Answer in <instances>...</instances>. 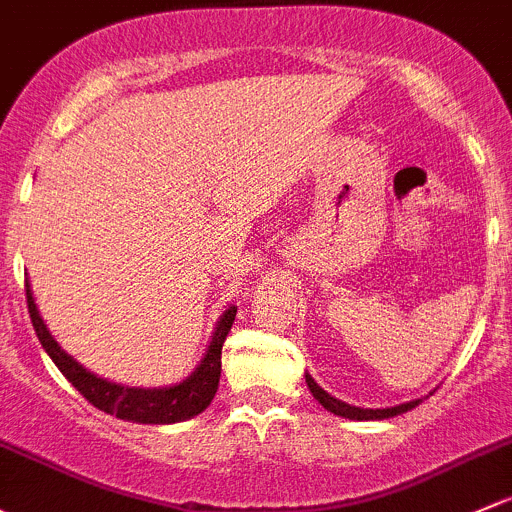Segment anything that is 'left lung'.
Wrapping results in <instances>:
<instances>
[{"label":"left lung","mask_w":512,"mask_h":512,"mask_svg":"<svg viewBox=\"0 0 512 512\" xmlns=\"http://www.w3.org/2000/svg\"><path fill=\"white\" fill-rule=\"evenodd\" d=\"M306 385H309L311 395L319 400V405H324L328 412L338 414V417H346V419H360V422H365V419H387V417H397V414L412 410V407H417L422 400H412V402H405V405H395V407H385V410H363V407H353V405H346V402L336 400V397H331L328 392L316 383L314 378H311L309 373H306Z\"/></svg>","instance_id":"1"}]
</instances>
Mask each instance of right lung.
I'll return each mask as SVG.
<instances>
[{"mask_svg":"<svg viewBox=\"0 0 512 512\" xmlns=\"http://www.w3.org/2000/svg\"><path fill=\"white\" fill-rule=\"evenodd\" d=\"M26 304H29L31 324H34V331L36 336H39L43 351L51 355V360L56 363V368L66 375L68 383H71L90 405L98 407V410L139 424L184 422V419L196 417V414H201L208 405H211L220 383V351H223L225 336H228L230 326H233L235 321V311H238V306L225 309L218 326H215L211 346H208L206 355H203L201 365L188 375L184 383L171 387H152V390H149V387H127L110 383V380H102L98 375L90 373V370H85L80 363H75L71 355L53 341L46 324H43L39 309H36L34 304L29 279H26Z\"/></svg>","mask_w":512,"mask_h":512,"instance_id":"right-lung-1","label":"right lung"}]
</instances>
